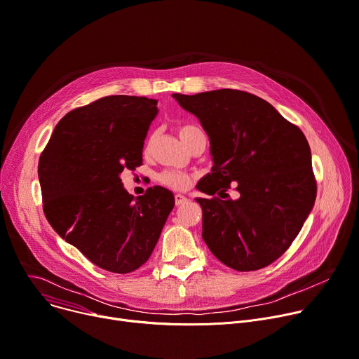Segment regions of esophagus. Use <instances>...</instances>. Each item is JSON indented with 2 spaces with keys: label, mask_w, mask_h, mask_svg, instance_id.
<instances>
[{
  "label": "esophagus",
  "mask_w": 359,
  "mask_h": 359,
  "mask_svg": "<svg viewBox=\"0 0 359 359\" xmlns=\"http://www.w3.org/2000/svg\"><path fill=\"white\" fill-rule=\"evenodd\" d=\"M187 203H188V198H187V197H184V196H181V194H177V196H175V205H177V207L184 205V204H187Z\"/></svg>",
  "instance_id": "esophagus-1"
}]
</instances>
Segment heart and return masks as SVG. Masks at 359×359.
Masks as SVG:
<instances>
[{
  "mask_svg": "<svg viewBox=\"0 0 359 359\" xmlns=\"http://www.w3.org/2000/svg\"><path fill=\"white\" fill-rule=\"evenodd\" d=\"M200 133H204V132L197 125H182V126L178 128V135H180V137L185 145L189 144ZM152 141H154V136L151 137L147 148H145L147 152L151 149ZM159 181L163 185H167L172 189H185L191 184V177L185 172H181V171H165L159 175Z\"/></svg>",
  "mask_w": 359,
  "mask_h": 359,
  "instance_id": "1",
  "label": "heart"
}]
</instances>
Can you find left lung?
I'll use <instances>...</instances> for the list:
<instances>
[{"instance_id":"1","label":"left lung","mask_w":359,"mask_h":359,"mask_svg":"<svg viewBox=\"0 0 359 359\" xmlns=\"http://www.w3.org/2000/svg\"><path fill=\"white\" fill-rule=\"evenodd\" d=\"M172 97L198 118L210 140L212 168L198 189L222 197L234 184L240 194L236 200L196 198L210 252L238 271L269 266L289 249L315 204L305 135L269 102L247 92Z\"/></svg>"}]
</instances>
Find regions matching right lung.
I'll return each instance as SVG.
<instances>
[{
  "label": "right lung",
  "instance_id": "1",
  "mask_svg": "<svg viewBox=\"0 0 359 359\" xmlns=\"http://www.w3.org/2000/svg\"><path fill=\"white\" fill-rule=\"evenodd\" d=\"M156 115L155 99L102 97L63 116L39 161L50 226L107 271L140 269L175 204L162 187L133 200L121 180L125 170L142 165L144 141Z\"/></svg>",
  "mask_w": 359,
  "mask_h": 359
}]
</instances>
